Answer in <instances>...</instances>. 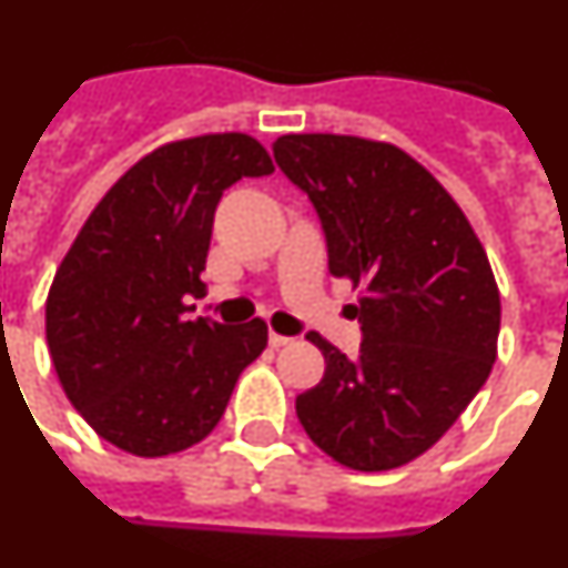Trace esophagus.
Instances as JSON below:
<instances>
[{
  "instance_id": "obj_1",
  "label": "esophagus",
  "mask_w": 568,
  "mask_h": 568,
  "mask_svg": "<svg viewBox=\"0 0 568 568\" xmlns=\"http://www.w3.org/2000/svg\"><path fill=\"white\" fill-rule=\"evenodd\" d=\"M268 343H271V349H283V346H288V343H292V337L276 335V332H271V335H268Z\"/></svg>"
}]
</instances>
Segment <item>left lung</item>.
<instances>
[{"label":"left lung","instance_id":"1","mask_svg":"<svg viewBox=\"0 0 568 568\" xmlns=\"http://www.w3.org/2000/svg\"><path fill=\"white\" fill-rule=\"evenodd\" d=\"M276 166L314 204L328 271L364 285L361 352L308 332L326 357L297 395L314 445L346 468L389 470L450 430L497 361L499 292L485 247L442 184L393 144L283 135Z\"/></svg>","mask_w":568,"mask_h":568}]
</instances>
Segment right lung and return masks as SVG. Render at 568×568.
<instances>
[{
    "instance_id": "obj_1",
    "label": "right lung",
    "mask_w": 568,
    "mask_h": 568,
    "mask_svg": "<svg viewBox=\"0 0 568 568\" xmlns=\"http://www.w3.org/2000/svg\"><path fill=\"white\" fill-rule=\"evenodd\" d=\"M274 173L251 135L159 146L85 219L45 303L57 378L92 430L135 456L193 447L225 416L268 326L190 321L213 213L231 184Z\"/></svg>"
}]
</instances>
